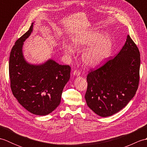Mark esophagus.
Returning <instances> with one entry per match:
<instances>
[{
	"label": "esophagus",
	"mask_w": 147,
	"mask_h": 147,
	"mask_svg": "<svg viewBox=\"0 0 147 147\" xmlns=\"http://www.w3.org/2000/svg\"><path fill=\"white\" fill-rule=\"evenodd\" d=\"M80 74V72L79 71H77V70L74 71L73 73V75L75 76H79Z\"/></svg>",
	"instance_id": "obj_1"
}]
</instances>
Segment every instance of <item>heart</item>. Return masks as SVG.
<instances>
[{
    "mask_svg": "<svg viewBox=\"0 0 147 147\" xmlns=\"http://www.w3.org/2000/svg\"><path fill=\"white\" fill-rule=\"evenodd\" d=\"M72 44L76 50L87 49L82 54V59L88 67L96 66L105 61L111 57L114 48L111 37L106 32L95 29L76 35L72 39ZM63 49L65 55H71L74 52L69 45H64Z\"/></svg>",
    "mask_w": 147,
    "mask_h": 147,
    "instance_id": "b5f03b06",
    "label": "heart"
}]
</instances>
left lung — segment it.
<instances>
[{
    "instance_id": "1",
    "label": "left lung",
    "mask_w": 147,
    "mask_h": 147,
    "mask_svg": "<svg viewBox=\"0 0 147 147\" xmlns=\"http://www.w3.org/2000/svg\"><path fill=\"white\" fill-rule=\"evenodd\" d=\"M139 50L129 35L119 54L86 77L87 105L101 117H108L125 107L138 89Z\"/></svg>"
}]
</instances>
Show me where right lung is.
I'll use <instances>...</instances> for the list:
<instances>
[{
  "label": "right lung",
  "mask_w": 147,
  "mask_h": 147,
  "mask_svg": "<svg viewBox=\"0 0 147 147\" xmlns=\"http://www.w3.org/2000/svg\"><path fill=\"white\" fill-rule=\"evenodd\" d=\"M33 24L11 50L9 63L11 88L15 98L28 111L46 115L60 104L62 91L70 78L71 67L59 64L52 59L40 64L26 60L23 47L33 32Z\"/></svg>",
  "instance_id": "obj_1"
}]
</instances>
